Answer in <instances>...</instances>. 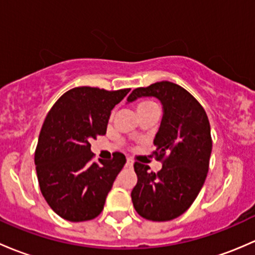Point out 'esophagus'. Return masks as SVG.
<instances>
[{"instance_id":"1","label":"esophagus","mask_w":255,"mask_h":255,"mask_svg":"<svg viewBox=\"0 0 255 255\" xmlns=\"http://www.w3.org/2000/svg\"><path fill=\"white\" fill-rule=\"evenodd\" d=\"M127 164H128V167H132L133 166V161L131 158H128L127 159Z\"/></svg>"}]
</instances>
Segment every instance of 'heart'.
<instances>
[{
	"label": "heart",
	"instance_id": "b5f03b06",
	"mask_svg": "<svg viewBox=\"0 0 255 255\" xmlns=\"http://www.w3.org/2000/svg\"><path fill=\"white\" fill-rule=\"evenodd\" d=\"M157 106L154 102H151V101H143V102H140V103L137 104V113L140 112H143V110H147V109H151V108H156Z\"/></svg>",
	"mask_w": 255,
	"mask_h": 255
}]
</instances>
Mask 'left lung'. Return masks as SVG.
<instances>
[{"mask_svg": "<svg viewBox=\"0 0 255 255\" xmlns=\"http://www.w3.org/2000/svg\"><path fill=\"white\" fill-rule=\"evenodd\" d=\"M156 97L163 106V119L152 152L162 169L152 172L135 162L137 183L131 191L136 212L149 221H170L191 206L205 183L212 140L205 109L186 89L169 81L136 88L128 97Z\"/></svg>", "mask_w": 255, "mask_h": 255, "instance_id": "1", "label": "left lung"}]
</instances>
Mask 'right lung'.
I'll return each mask as SVG.
<instances>
[{
  "mask_svg": "<svg viewBox=\"0 0 255 255\" xmlns=\"http://www.w3.org/2000/svg\"><path fill=\"white\" fill-rule=\"evenodd\" d=\"M128 91L72 88L44 120L34 156L39 186L49 206L67 221L96 219L127 162L120 152L109 161L94 162L89 142L106 135L110 112Z\"/></svg>",
  "mask_w": 255,
  "mask_h": 255,
  "instance_id": "obj_1",
  "label": "right lung"
}]
</instances>
